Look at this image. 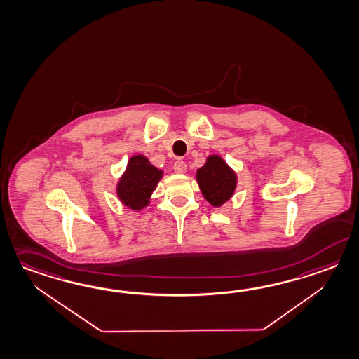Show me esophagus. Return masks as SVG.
Wrapping results in <instances>:
<instances>
[{
    "label": "esophagus",
    "mask_w": 359,
    "mask_h": 359,
    "mask_svg": "<svg viewBox=\"0 0 359 359\" xmlns=\"http://www.w3.org/2000/svg\"><path fill=\"white\" fill-rule=\"evenodd\" d=\"M174 171L176 174H184L187 171V163L182 160L176 161L174 163Z\"/></svg>",
    "instance_id": "esophagus-1"
}]
</instances>
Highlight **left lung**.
Here are the masks:
<instances>
[{
    "label": "left lung",
    "mask_w": 359,
    "mask_h": 359,
    "mask_svg": "<svg viewBox=\"0 0 359 359\" xmlns=\"http://www.w3.org/2000/svg\"><path fill=\"white\" fill-rule=\"evenodd\" d=\"M196 177L203 197L214 208L223 206L231 198L237 187L236 172L216 154L208 157L206 163L197 170Z\"/></svg>",
    "instance_id": "obj_1"
}]
</instances>
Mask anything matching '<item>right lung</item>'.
<instances>
[{
	"mask_svg": "<svg viewBox=\"0 0 359 359\" xmlns=\"http://www.w3.org/2000/svg\"><path fill=\"white\" fill-rule=\"evenodd\" d=\"M162 175L163 171L154 168L143 154L133 156L117 184V197L126 208L140 211L148 206Z\"/></svg>",
	"mask_w": 359,
	"mask_h": 359,
	"instance_id": "obj_1",
	"label": "right lung"
}]
</instances>
